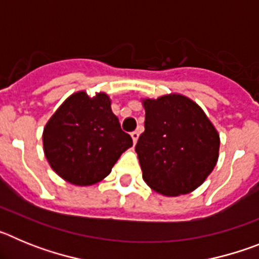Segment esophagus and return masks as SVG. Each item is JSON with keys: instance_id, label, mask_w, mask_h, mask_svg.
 <instances>
[{"instance_id": "34e87169", "label": "esophagus", "mask_w": 259, "mask_h": 259, "mask_svg": "<svg viewBox=\"0 0 259 259\" xmlns=\"http://www.w3.org/2000/svg\"><path fill=\"white\" fill-rule=\"evenodd\" d=\"M131 137H132V140H134V144H136L137 139H139V131L131 132Z\"/></svg>"}]
</instances>
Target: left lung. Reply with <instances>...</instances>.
Listing matches in <instances>:
<instances>
[{
	"instance_id": "8db88e82",
	"label": "left lung",
	"mask_w": 259,
	"mask_h": 259,
	"mask_svg": "<svg viewBox=\"0 0 259 259\" xmlns=\"http://www.w3.org/2000/svg\"><path fill=\"white\" fill-rule=\"evenodd\" d=\"M145 131L136 150L143 179L163 196L200 187L217 164L219 135L196 102L182 95L146 98Z\"/></svg>"
}]
</instances>
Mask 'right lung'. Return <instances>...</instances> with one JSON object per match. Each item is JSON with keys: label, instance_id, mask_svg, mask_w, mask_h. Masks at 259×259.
Listing matches in <instances>:
<instances>
[{"label": "right lung", "instance_id": "right-lung-1", "mask_svg": "<svg viewBox=\"0 0 259 259\" xmlns=\"http://www.w3.org/2000/svg\"><path fill=\"white\" fill-rule=\"evenodd\" d=\"M106 93L77 92L53 114L42 134L50 167L75 185H92L110 174L120 154L132 146L111 111Z\"/></svg>", "mask_w": 259, "mask_h": 259}]
</instances>
